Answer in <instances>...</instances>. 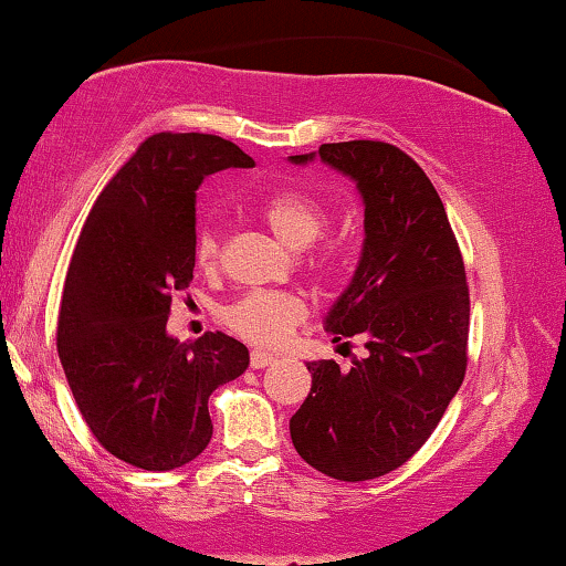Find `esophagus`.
Masks as SVG:
<instances>
[{
	"label": "esophagus",
	"instance_id": "esophagus-1",
	"mask_svg": "<svg viewBox=\"0 0 566 566\" xmlns=\"http://www.w3.org/2000/svg\"><path fill=\"white\" fill-rule=\"evenodd\" d=\"M275 357L270 355V352H263V349H252L250 352V367L252 370H263V367L273 365Z\"/></svg>",
	"mask_w": 566,
	"mask_h": 566
}]
</instances>
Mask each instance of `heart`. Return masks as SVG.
Returning <instances> with one entry per match:
<instances>
[{
	"mask_svg": "<svg viewBox=\"0 0 566 566\" xmlns=\"http://www.w3.org/2000/svg\"><path fill=\"white\" fill-rule=\"evenodd\" d=\"M255 211L270 232L293 250L308 248L329 222L324 203L306 191H298V188H275L258 201ZM193 258L199 268H214L219 263L222 234L214 224L199 227ZM314 265L324 270L332 265V260L329 255H318ZM306 301L285 291H248L219 311V318L229 332H234L244 342L263 344V347L283 344L298 324L306 322Z\"/></svg>",
	"mask_w": 566,
	"mask_h": 566,
	"instance_id": "b5f03b06",
	"label": "heart"
}]
</instances>
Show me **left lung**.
<instances>
[{
    "label": "left lung",
    "instance_id": "1",
    "mask_svg": "<svg viewBox=\"0 0 566 566\" xmlns=\"http://www.w3.org/2000/svg\"><path fill=\"white\" fill-rule=\"evenodd\" d=\"M318 155L365 199L363 258L326 332L334 342L365 337L367 357L349 373L334 359L306 363L311 392L291 439L314 470L363 482L411 460L460 390L470 285L444 203L411 155L380 140L326 143Z\"/></svg>",
    "mask_w": 566,
    "mask_h": 566
}]
</instances>
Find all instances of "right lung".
Returning a JSON list of instances; mask_svg holds the SVG:
<instances>
[{
  "instance_id": "obj_1",
  "label": "right lung",
  "mask_w": 566,
  "mask_h": 566,
  "mask_svg": "<svg viewBox=\"0 0 566 566\" xmlns=\"http://www.w3.org/2000/svg\"><path fill=\"white\" fill-rule=\"evenodd\" d=\"M234 143L158 133L96 196L73 250L59 308V357L94 439L117 460L163 472L207 449L209 396L240 378L242 342L166 334L170 301L193 281L196 188L217 170L252 168Z\"/></svg>"
}]
</instances>
